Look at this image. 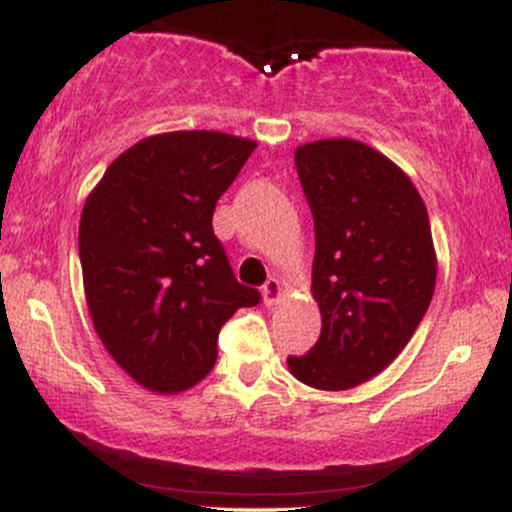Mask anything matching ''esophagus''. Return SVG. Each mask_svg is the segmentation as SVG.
Instances as JSON below:
<instances>
[{
	"label": "esophagus",
	"mask_w": 512,
	"mask_h": 512,
	"mask_svg": "<svg viewBox=\"0 0 512 512\" xmlns=\"http://www.w3.org/2000/svg\"><path fill=\"white\" fill-rule=\"evenodd\" d=\"M281 293H284V289H281V281L274 279V276H272V279H267V284L262 286V301H264V305H269V308H272V305L279 303Z\"/></svg>",
	"instance_id": "1"
}]
</instances>
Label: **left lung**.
<instances>
[{
	"instance_id": "left-lung-1",
	"label": "left lung",
	"mask_w": 512,
	"mask_h": 512,
	"mask_svg": "<svg viewBox=\"0 0 512 512\" xmlns=\"http://www.w3.org/2000/svg\"><path fill=\"white\" fill-rule=\"evenodd\" d=\"M315 221L313 296L322 330L289 370L317 390H351L409 344L436 289L424 199L390 158L356 139L296 149Z\"/></svg>"
}]
</instances>
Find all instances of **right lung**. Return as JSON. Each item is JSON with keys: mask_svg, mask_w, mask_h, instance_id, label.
I'll return each mask as SVG.
<instances>
[{"mask_svg": "<svg viewBox=\"0 0 512 512\" xmlns=\"http://www.w3.org/2000/svg\"><path fill=\"white\" fill-rule=\"evenodd\" d=\"M257 142L233 134L146 137L88 195L79 257L93 327L117 366L173 395L216 363L223 322L260 303L238 284L211 216Z\"/></svg>", "mask_w": 512, "mask_h": 512, "instance_id": "add662e5", "label": "right lung"}]
</instances>
